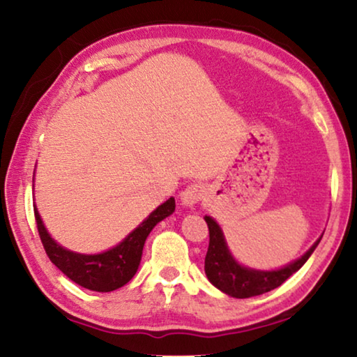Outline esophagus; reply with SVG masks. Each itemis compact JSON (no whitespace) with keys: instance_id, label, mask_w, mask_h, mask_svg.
Segmentation results:
<instances>
[{"instance_id":"34e87169","label":"esophagus","mask_w":357,"mask_h":357,"mask_svg":"<svg viewBox=\"0 0 357 357\" xmlns=\"http://www.w3.org/2000/svg\"><path fill=\"white\" fill-rule=\"evenodd\" d=\"M203 198V187L198 184H190L187 189L181 192V204L184 208L195 206L198 202H202Z\"/></svg>"}]
</instances>
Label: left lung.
I'll return each instance as SVG.
<instances>
[{
	"mask_svg": "<svg viewBox=\"0 0 357 357\" xmlns=\"http://www.w3.org/2000/svg\"><path fill=\"white\" fill-rule=\"evenodd\" d=\"M204 220H206L209 228V247L206 258H204V273L215 288L238 299L259 296L280 287L289 275H293L296 271H299L304 266L323 238L319 236L315 244L296 261L283 266L280 269L259 271L239 264L228 249L219 223L209 215H204Z\"/></svg>",
	"mask_w": 357,
	"mask_h": 357,
	"instance_id": "left-lung-1",
	"label": "left lung"
}]
</instances>
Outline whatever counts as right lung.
<instances>
[{
	"instance_id": "1",
	"label": "right lung",
	"mask_w": 357,
	"mask_h": 357,
	"mask_svg": "<svg viewBox=\"0 0 357 357\" xmlns=\"http://www.w3.org/2000/svg\"><path fill=\"white\" fill-rule=\"evenodd\" d=\"M174 198H168L165 203L157 206L134 231H130L118 245L105 252L86 255L64 249L50 234H48L40 214L34 204L36 223L44 249L50 261L68 275L72 282L91 291L108 293L124 287L135 275L142 261L144 241L153 231L157 223L174 213Z\"/></svg>"
}]
</instances>
